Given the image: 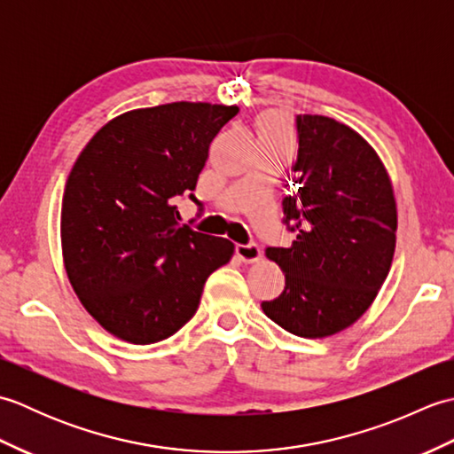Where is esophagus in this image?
<instances>
[{"mask_svg":"<svg viewBox=\"0 0 454 454\" xmlns=\"http://www.w3.org/2000/svg\"><path fill=\"white\" fill-rule=\"evenodd\" d=\"M236 255L242 259L244 263H255V262H259V257H262V247H259L255 242L238 244Z\"/></svg>","mask_w":454,"mask_h":454,"instance_id":"obj_1","label":"esophagus"}]
</instances>
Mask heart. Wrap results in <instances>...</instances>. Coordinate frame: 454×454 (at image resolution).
Listing matches in <instances>:
<instances>
[{
	"label": "heart",
	"instance_id": "heart-1",
	"mask_svg": "<svg viewBox=\"0 0 454 454\" xmlns=\"http://www.w3.org/2000/svg\"><path fill=\"white\" fill-rule=\"evenodd\" d=\"M286 122L281 114H265L259 121V140H286Z\"/></svg>",
	"mask_w": 454,
	"mask_h": 454
}]
</instances>
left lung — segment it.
<instances>
[{"instance_id": "left-lung-1", "label": "left lung", "mask_w": 454, "mask_h": 454, "mask_svg": "<svg viewBox=\"0 0 454 454\" xmlns=\"http://www.w3.org/2000/svg\"><path fill=\"white\" fill-rule=\"evenodd\" d=\"M298 153L283 197L288 247H267L285 291L262 302L283 330L327 337L359 320L396 247V200L380 158L361 134L322 114L296 117Z\"/></svg>"}]
</instances>
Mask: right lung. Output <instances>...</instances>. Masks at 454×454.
<instances>
[{
    "instance_id": "obj_1",
    "label": "right lung",
    "mask_w": 454,
    "mask_h": 454,
    "mask_svg": "<svg viewBox=\"0 0 454 454\" xmlns=\"http://www.w3.org/2000/svg\"><path fill=\"white\" fill-rule=\"evenodd\" d=\"M238 107L168 103L124 113L75 160L62 199V254L75 294L124 341L168 340L195 316L207 278L234 244L179 224L208 146Z\"/></svg>"
}]
</instances>
